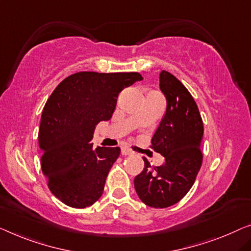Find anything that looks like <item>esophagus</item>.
Segmentation results:
<instances>
[{"mask_svg":"<svg viewBox=\"0 0 251 251\" xmlns=\"http://www.w3.org/2000/svg\"><path fill=\"white\" fill-rule=\"evenodd\" d=\"M122 154L123 155H130V154H133V151L129 148H122Z\"/></svg>","mask_w":251,"mask_h":251,"instance_id":"1","label":"esophagus"}]
</instances>
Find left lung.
Returning a JSON list of instances; mask_svg holds the SVG:
<instances>
[{"mask_svg":"<svg viewBox=\"0 0 251 251\" xmlns=\"http://www.w3.org/2000/svg\"><path fill=\"white\" fill-rule=\"evenodd\" d=\"M160 89L167 99V110L152 137V149L166 162L144 169L134 179L140 200L150 207L164 208L178 203L195 182L203 161L201 144L203 121L195 100L173 74L160 73Z\"/></svg>","mask_w":251,"mask_h":251,"instance_id":"8db88e82","label":"left lung"}]
</instances>
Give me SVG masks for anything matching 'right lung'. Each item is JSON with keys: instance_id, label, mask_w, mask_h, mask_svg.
Returning <instances> with one entry per match:
<instances>
[{"instance_id": "right-lung-1", "label": "right lung", "mask_w": 251, "mask_h": 251, "mask_svg": "<svg viewBox=\"0 0 251 251\" xmlns=\"http://www.w3.org/2000/svg\"><path fill=\"white\" fill-rule=\"evenodd\" d=\"M141 80L136 72H78L48 98L38 134L42 170L50 192L67 206L84 208L101 197L121 149L93 148L95 128L111 118L119 92Z\"/></svg>"}]
</instances>
